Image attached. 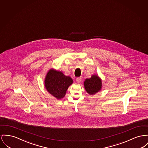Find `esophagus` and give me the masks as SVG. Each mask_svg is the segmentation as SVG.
Segmentation results:
<instances>
[{"instance_id": "34e87169", "label": "esophagus", "mask_w": 148, "mask_h": 148, "mask_svg": "<svg viewBox=\"0 0 148 148\" xmlns=\"http://www.w3.org/2000/svg\"><path fill=\"white\" fill-rule=\"evenodd\" d=\"M76 80L78 83H80V82L82 81V78L81 77H78L76 79Z\"/></svg>"}]
</instances>
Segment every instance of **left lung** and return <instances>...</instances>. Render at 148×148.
Returning a JSON list of instances; mask_svg holds the SVG:
<instances>
[{"instance_id": "8db88e82", "label": "left lung", "mask_w": 148, "mask_h": 148, "mask_svg": "<svg viewBox=\"0 0 148 148\" xmlns=\"http://www.w3.org/2000/svg\"><path fill=\"white\" fill-rule=\"evenodd\" d=\"M84 84L87 92L89 95H93L101 90L102 82L101 79L97 75H94L90 78L86 79Z\"/></svg>"}]
</instances>
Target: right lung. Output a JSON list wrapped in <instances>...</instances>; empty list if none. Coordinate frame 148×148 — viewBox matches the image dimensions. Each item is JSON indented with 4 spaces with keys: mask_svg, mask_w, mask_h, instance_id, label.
<instances>
[{
    "mask_svg": "<svg viewBox=\"0 0 148 148\" xmlns=\"http://www.w3.org/2000/svg\"><path fill=\"white\" fill-rule=\"evenodd\" d=\"M72 83L73 79L70 77L53 69L49 70L45 80L47 90L58 99L65 96L68 87Z\"/></svg>",
    "mask_w": 148,
    "mask_h": 148,
    "instance_id": "add662e5",
    "label": "right lung"
}]
</instances>
